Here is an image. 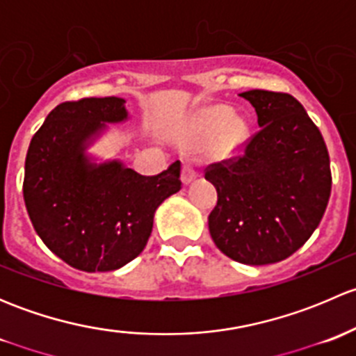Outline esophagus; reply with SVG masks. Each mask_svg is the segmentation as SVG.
<instances>
[{"label": "esophagus", "mask_w": 356, "mask_h": 356, "mask_svg": "<svg viewBox=\"0 0 356 356\" xmlns=\"http://www.w3.org/2000/svg\"><path fill=\"white\" fill-rule=\"evenodd\" d=\"M196 177H198V172H196L191 165H184V167H182V184H191Z\"/></svg>", "instance_id": "esophagus-1"}]
</instances>
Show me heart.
Segmentation results:
<instances>
[{
  "label": "heart",
  "mask_w": 356,
  "mask_h": 356,
  "mask_svg": "<svg viewBox=\"0 0 356 356\" xmlns=\"http://www.w3.org/2000/svg\"><path fill=\"white\" fill-rule=\"evenodd\" d=\"M227 105H213L200 113V132L207 139L217 138L215 155L218 158L234 156L250 139V125L243 117H235Z\"/></svg>",
  "instance_id": "1"
}]
</instances>
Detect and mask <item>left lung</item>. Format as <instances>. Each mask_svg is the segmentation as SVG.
<instances>
[{"mask_svg":"<svg viewBox=\"0 0 356 356\" xmlns=\"http://www.w3.org/2000/svg\"><path fill=\"white\" fill-rule=\"evenodd\" d=\"M260 131L245 155L207 168L217 189L208 215L218 250L245 265L277 264L308 241L331 196V161L324 138L288 92H241Z\"/></svg>","mask_w":356,"mask_h":356,"instance_id":"obj_1","label":"left lung"}]
</instances>
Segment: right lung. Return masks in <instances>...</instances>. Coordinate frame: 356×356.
<instances>
[{
	"label": "right lung",
	"mask_w": 356,
	"mask_h": 356,
	"mask_svg": "<svg viewBox=\"0 0 356 356\" xmlns=\"http://www.w3.org/2000/svg\"><path fill=\"white\" fill-rule=\"evenodd\" d=\"M129 118L125 99L84 98L49 111L25 158L24 200L39 238L70 267L110 272L148 243L156 208L181 189V161L146 177L88 148Z\"/></svg>",
	"instance_id": "obj_1"
}]
</instances>
